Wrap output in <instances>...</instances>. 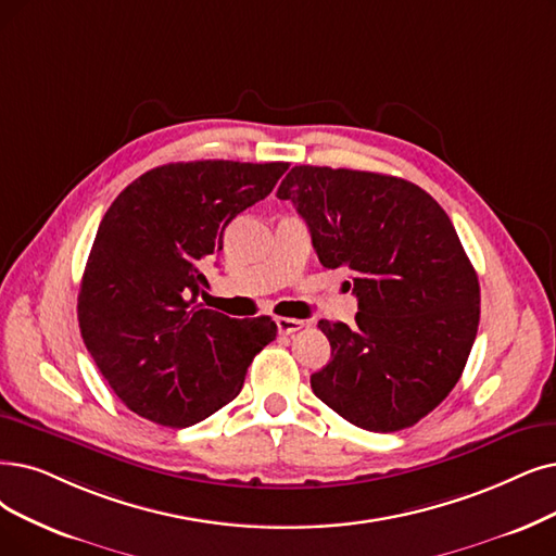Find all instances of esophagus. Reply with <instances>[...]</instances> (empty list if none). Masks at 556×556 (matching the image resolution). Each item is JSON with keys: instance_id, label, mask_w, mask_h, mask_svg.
Instances as JSON below:
<instances>
[{"instance_id": "1", "label": "esophagus", "mask_w": 556, "mask_h": 556, "mask_svg": "<svg viewBox=\"0 0 556 556\" xmlns=\"http://www.w3.org/2000/svg\"><path fill=\"white\" fill-rule=\"evenodd\" d=\"M276 324H278V330L282 332V336H292V332H296L305 326L301 319H294V317H278Z\"/></svg>"}]
</instances>
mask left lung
<instances>
[{
  "instance_id": "1",
  "label": "left lung",
  "mask_w": 556,
  "mask_h": 556,
  "mask_svg": "<svg viewBox=\"0 0 556 556\" xmlns=\"http://www.w3.org/2000/svg\"><path fill=\"white\" fill-rule=\"evenodd\" d=\"M278 198L358 299L353 328L319 321L330 363L313 392L367 431L417 425L458 383L479 326L477 271L450 216L402 177L351 168L294 166Z\"/></svg>"
}]
</instances>
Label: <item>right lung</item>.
<instances>
[{
    "instance_id": "obj_1",
    "label": "right lung",
    "mask_w": 556,
    "mask_h": 556,
    "mask_svg": "<svg viewBox=\"0 0 556 556\" xmlns=\"http://www.w3.org/2000/svg\"><path fill=\"white\" fill-rule=\"evenodd\" d=\"M285 162L157 166L125 187L98 228L77 317L121 402L154 425L185 429L239 394L271 317L230 319L198 303L205 266L230 220L271 193Z\"/></svg>"
}]
</instances>
